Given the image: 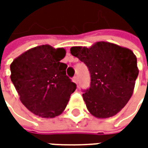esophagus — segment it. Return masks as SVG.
<instances>
[{
    "instance_id": "34e87169",
    "label": "esophagus",
    "mask_w": 148,
    "mask_h": 148,
    "mask_svg": "<svg viewBox=\"0 0 148 148\" xmlns=\"http://www.w3.org/2000/svg\"><path fill=\"white\" fill-rule=\"evenodd\" d=\"M73 82L76 83V84L78 82V77L77 76H75V77H73Z\"/></svg>"
}]
</instances>
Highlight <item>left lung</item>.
I'll return each mask as SVG.
<instances>
[{
    "label": "left lung",
    "mask_w": 148,
    "mask_h": 148,
    "mask_svg": "<svg viewBox=\"0 0 148 148\" xmlns=\"http://www.w3.org/2000/svg\"><path fill=\"white\" fill-rule=\"evenodd\" d=\"M71 55L88 67L90 86L83 99L96 118H110L126 105L138 76L137 58L130 49L108 42H97L90 48L72 47Z\"/></svg>",
    "instance_id": "8db88e82"
}]
</instances>
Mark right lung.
Instances as JSON below:
<instances>
[{"label": "right lung", "mask_w": 148, "mask_h": 148, "mask_svg": "<svg viewBox=\"0 0 148 148\" xmlns=\"http://www.w3.org/2000/svg\"><path fill=\"white\" fill-rule=\"evenodd\" d=\"M64 49L41 45L29 49L10 64V79L20 101L33 114L54 118L65 110L77 85L66 75L61 62Z\"/></svg>", "instance_id": "right-lung-1"}]
</instances>
